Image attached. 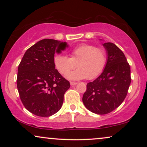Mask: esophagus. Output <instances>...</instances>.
<instances>
[{
	"instance_id": "34e87169",
	"label": "esophagus",
	"mask_w": 147,
	"mask_h": 147,
	"mask_svg": "<svg viewBox=\"0 0 147 147\" xmlns=\"http://www.w3.org/2000/svg\"><path fill=\"white\" fill-rule=\"evenodd\" d=\"M78 83L77 82H70V85L71 86H75V85H76V84H77Z\"/></svg>"
}]
</instances>
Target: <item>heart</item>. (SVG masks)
Listing matches in <instances>:
<instances>
[{"instance_id": "heart-1", "label": "heart", "mask_w": 147, "mask_h": 147, "mask_svg": "<svg viewBox=\"0 0 147 147\" xmlns=\"http://www.w3.org/2000/svg\"><path fill=\"white\" fill-rule=\"evenodd\" d=\"M107 61L106 50L90 44H82L74 48L70 57L60 53L56 54L53 59L56 69L63 76L67 75L77 64L78 69L67 76L72 80L94 79L102 73Z\"/></svg>"}]
</instances>
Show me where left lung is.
Here are the masks:
<instances>
[{
    "mask_svg": "<svg viewBox=\"0 0 147 147\" xmlns=\"http://www.w3.org/2000/svg\"><path fill=\"white\" fill-rule=\"evenodd\" d=\"M103 46L107 51V63L101 75L87 84L82 98L86 108L97 114L117 108L125 99L131 82L130 67L123 52L110 42Z\"/></svg>",
    "mask_w": 147,
    "mask_h": 147,
    "instance_id": "left-lung-1",
    "label": "left lung"
}]
</instances>
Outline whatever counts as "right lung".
Returning <instances> with one entry per match:
<instances>
[{"label":"right lung","mask_w":147,"mask_h":147,"mask_svg":"<svg viewBox=\"0 0 147 147\" xmlns=\"http://www.w3.org/2000/svg\"><path fill=\"white\" fill-rule=\"evenodd\" d=\"M64 49L65 42L44 39L29 48L18 67L17 85L26 109L41 117L53 115L61 109L69 82L54 65L56 48Z\"/></svg>","instance_id":"1"}]
</instances>
